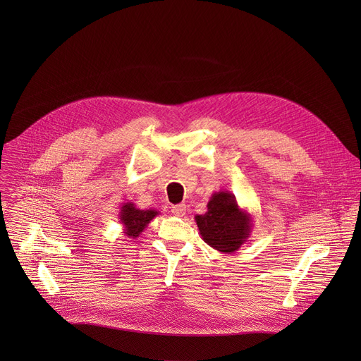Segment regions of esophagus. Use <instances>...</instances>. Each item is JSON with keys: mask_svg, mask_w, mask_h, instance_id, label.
I'll use <instances>...</instances> for the list:
<instances>
[{"mask_svg": "<svg viewBox=\"0 0 361 361\" xmlns=\"http://www.w3.org/2000/svg\"><path fill=\"white\" fill-rule=\"evenodd\" d=\"M171 211H173V214H174V215L183 216V215L185 214V204H184V203H180V204H174V206H173V209H171Z\"/></svg>", "mask_w": 361, "mask_h": 361, "instance_id": "esophagus-1", "label": "esophagus"}]
</instances>
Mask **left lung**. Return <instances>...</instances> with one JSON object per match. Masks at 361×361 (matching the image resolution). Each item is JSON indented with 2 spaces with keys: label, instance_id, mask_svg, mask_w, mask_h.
Segmentation results:
<instances>
[{
  "label": "left lung",
  "instance_id": "1",
  "mask_svg": "<svg viewBox=\"0 0 361 361\" xmlns=\"http://www.w3.org/2000/svg\"><path fill=\"white\" fill-rule=\"evenodd\" d=\"M203 241L221 253H235L247 241L253 228L252 215L241 209L230 192H216L207 202V211L196 215Z\"/></svg>",
  "mask_w": 361,
  "mask_h": 361
}]
</instances>
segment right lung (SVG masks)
Masks as SVG:
<instances>
[{"mask_svg":"<svg viewBox=\"0 0 361 361\" xmlns=\"http://www.w3.org/2000/svg\"><path fill=\"white\" fill-rule=\"evenodd\" d=\"M157 215H159L157 209H139L133 202H127L120 207L118 219L123 224L124 234L128 238H137Z\"/></svg>","mask_w":361,"mask_h":361,"instance_id":"right-lung-1","label":"right lung"}]
</instances>
